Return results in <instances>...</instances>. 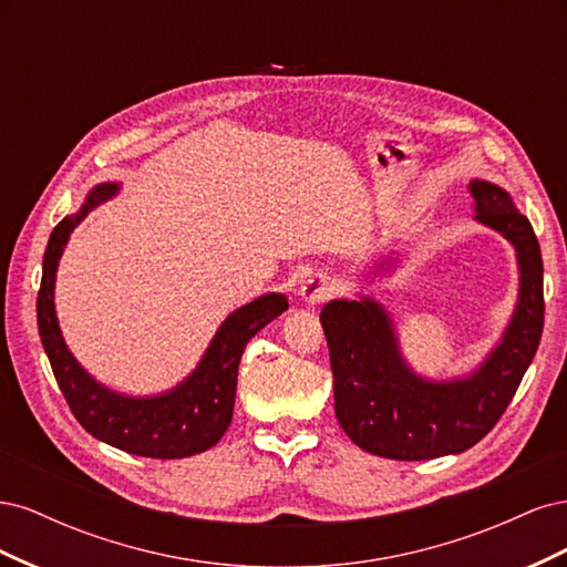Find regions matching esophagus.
Masks as SVG:
<instances>
[{
  "label": "esophagus",
  "mask_w": 567,
  "mask_h": 567,
  "mask_svg": "<svg viewBox=\"0 0 567 567\" xmlns=\"http://www.w3.org/2000/svg\"><path fill=\"white\" fill-rule=\"evenodd\" d=\"M336 290V281L331 277H326V274H312V277H307L298 290V296L305 305H319L326 298H331V293Z\"/></svg>",
  "instance_id": "obj_1"
}]
</instances>
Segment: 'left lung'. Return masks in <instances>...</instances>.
I'll return each instance as SVG.
<instances>
[{"instance_id": "8db88e82", "label": "left lung", "mask_w": 567, "mask_h": 567, "mask_svg": "<svg viewBox=\"0 0 567 567\" xmlns=\"http://www.w3.org/2000/svg\"><path fill=\"white\" fill-rule=\"evenodd\" d=\"M475 221L499 231L516 250L518 302L499 342L471 373L433 381L409 367L394 321L371 296L323 305L336 416L348 437L369 454L423 461L461 454L502 419L544 329V267L537 236L506 188L471 182ZM400 257L383 255L373 277L390 274Z\"/></svg>"}]
</instances>
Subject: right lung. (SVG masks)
Returning a JSON list of instances; mask_svg holds the SVG:
<instances>
[{
  "label": "right lung",
  "mask_w": 567,
  "mask_h": 567,
  "mask_svg": "<svg viewBox=\"0 0 567 567\" xmlns=\"http://www.w3.org/2000/svg\"><path fill=\"white\" fill-rule=\"evenodd\" d=\"M120 184H96L49 236L38 296V329L51 371L80 425L115 450L148 458H184L215 447L234 416L238 362L248 340L288 310L284 293H267L238 307L219 323L196 369L158 394H125L99 383L68 350L54 305L56 269L68 238L101 203L117 196Z\"/></svg>",
  "instance_id": "obj_1"
}]
</instances>
